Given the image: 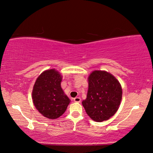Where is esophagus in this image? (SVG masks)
<instances>
[{"label": "esophagus", "instance_id": "1", "mask_svg": "<svg viewBox=\"0 0 153 153\" xmlns=\"http://www.w3.org/2000/svg\"><path fill=\"white\" fill-rule=\"evenodd\" d=\"M74 101L75 102H80L81 98H80V97H75V98L74 99Z\"/></svg>", "mask_w": 153, "mask_h": 153}]
</instances>
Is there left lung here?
Segmentation results:
<instances>
[{
  "mask_svg": "<svg viewBox=\"0 0 153 153\" xmlns=\"http://www.w3.org/2000/svg\"><path fill=\"white\" fill-rule=\"evenodd\" d=\"M88 89L82 105L95 122L108 120L119 108L122 89L119 81L105 71H93L88 77Z\"/></svg>",
  "mask_w": 153,
  "mask_h": 153,
  "instance_id": "8db88e82",
  "label": "left lung"
}]
</instances>
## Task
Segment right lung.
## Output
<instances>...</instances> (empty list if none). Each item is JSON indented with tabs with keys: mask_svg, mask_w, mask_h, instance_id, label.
<instances>
[{
	"mask_svg": "<svg viewBox=\"0 0 153 153\" xmlns=\"http://www.w3.org/2000/svg\"><path fill=\"white\" fill-rule=\"evenodd\" d=\"M62 76L56 69L43 71L36 79L32 91L34 106L45 117L54 120L67 110L71 100L61 88Z\"/></svg>",
	"mask_w": 153,
	"mask_h": 153,
	"instance_id": "1",
	"label": "right lung"
}]
</instances>
